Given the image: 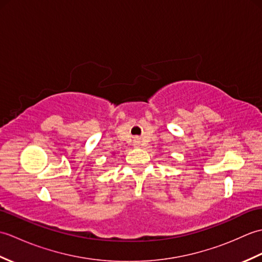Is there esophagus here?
I'll return each instance as SVG.
<instances>
[{
    "mask_svg": "<svg viewBox=\"0 0 262 262\" xmlns=\"http://www.w3.org/2000/svg\"><path fill=\"white\" fill-rule=\"evenodd\" d=\"M134 144H135V146H136V147H140V145H141V141L138 140V138H136L135 142H134Z\"/></svg>",
    "mask_w": 262,
    "mask_h": 262,
    "instance_id": "34e87169",
    "label": "esophagus"
}]
</instances>
